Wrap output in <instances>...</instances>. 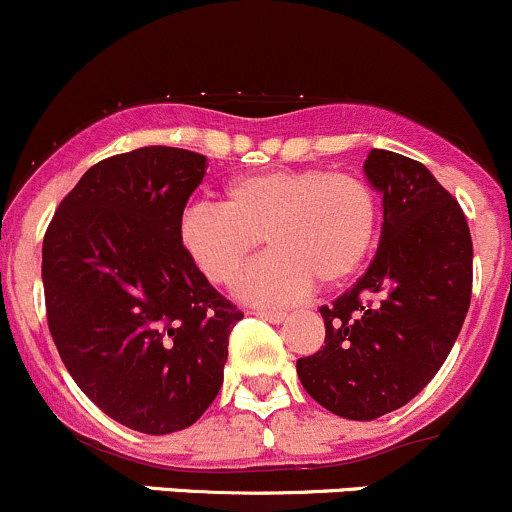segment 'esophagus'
<instances>
[{
    "label": "esophagus",
    "instance_id": "34e87169",
    "mask_svg": "<svg viewBox=\"0 0 512 512\" xmlns=\"http://www.w3.org/2000/svg\"><path fill=\"white\" fill-rule=\"evenodd\" d=\"M255 314L260 316V319L270 321V324H279V321L284 319V311H279V309H257Z\"/></svg>",
    "mask_w": 512,
    "mask_h": 512
}]
</instances>
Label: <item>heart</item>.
Listing matches in <instances>:
<instances>
[{
    "label": "heart",
    "mask_w": 512,
    "mask_h": 512,
    "mask_svg": "<svg viewBox=\"0 0 512 512\" xmlns=\"http://www.w3.org/2000/svg\"><path fill=\"white\" fill-rule=\"evenodd\" d=\"M179 233L198 270L223 287L267 238L272 252L242 277L240 294L287 304L314 282L338 287L360 270L378 233V198L368 181L346 171H262L230 181L223 206H188Z\"/></svg>",
    "instance_id": "1"
}]
</instances>
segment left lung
I'll list each match as a JSON object with an SVG mask.
<instances>
[{
    "mask_svg": "<svg viewBox=\"0 0 512 512\" xmlns=\"http://www.w3.org/2000/svg\"><path fill=\"white\" fill-rule=\"evenodd\" d=\"M365 176L383 193V235L363 277L321 306V351L297 360L328 412L375 419L437 375L471 304L473 245L459 201L419 161L373 149Z\"/></svg>",
    "mask_w": 512,
    "mask_h": 512,
    "instance_id": "left-lung-1",
    "label": "left lung"
}]
</instances>
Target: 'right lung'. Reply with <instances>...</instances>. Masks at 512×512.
<instances>
[{
	"instance_id": "1",
	"label": "right lung",
	"mask_w": 512,
	"mask_h": 512,
	"mask_svg": "<svg viewBox=\"0 0 512 512\" xmlns=\"http://www.w3.org/2000/svg\"><path fill=\"white\" fill-rule=\"evenodd\" d=\"M208 159L142 147L90 166L43 235V297L58 355L80 390L134 432L191 427L223 385L242 311L181 242Z\"/></svg>"
}]
</instances>
